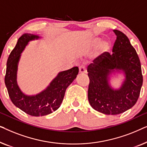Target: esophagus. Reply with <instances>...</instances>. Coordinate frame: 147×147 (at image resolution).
<instances>
[{
  "instance_id": "1",
  "label": "esophagus",
  "mask_w": 147,
  "mask_h": 147,
  "mask_svg": "<svg viewBox=\"0 0 147 147\" xmlns=\"http://www.w3.org/2000/svg\"><path fill=\"white\" fill-rule=\"evenodd\" d=\"M86 66L84 65H80V67H79V72H80V74H84V73H86Z\"/></svg>"
}]
</instances>
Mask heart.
Returning <instances> with one entry per match:
<instances>
[{
	"mask_svg": "<svg viewBox=\"0 0 147 147\" xmlns=\"http://www.w3.org/2000/svg\"><path fill=\"white\" fill-rule=\"evenodd\" d=\"M98 45H99V51L101 54H104L109 51L110 49V44L108 41H102V39L100 37H94L90 41V45L91 47H96Z\"/></svg>",
	"mask_w": 147,
	"mask_h": 147,
	"instance_id": "b5f03b06",
	"label": "heart"
}]
</instances>
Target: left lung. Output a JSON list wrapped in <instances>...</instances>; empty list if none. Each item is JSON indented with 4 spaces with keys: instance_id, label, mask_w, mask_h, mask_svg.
<instances>
[{
    "instance_id": "obj_1",
    "label": "left lung",
    "mask_w": 147,
    "mask_h": 147,
    "mask_svg": "<svg viewBox=\"0 0 147 147\" xmlns=\"http://www.w3.org/2000/svg\"><path fill=\"white\" fill-rule=\"evenodd\" d=\"M116 39L112 53L102 54L88 66L90 78L88 100L94 110L116 115L131 108L139 97L142 85L141 65L136 50L125 34L114 30ZM115 70L122 71L125 80L120 89H112L108 83Z\"/></svg>"
}]
</instances>
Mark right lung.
<instances>
[{
	"label": "right lung",
	"mask_w": 147,
	"mask_h": 147,
	"mask_svg": "<svg viewBox=\"0 0 147 147\" xmlns=\"http://www.w3.org/2000/svg\"><path fill=\"white\" fill-rule=\"evenodd\" d=\"M38 35L25 33L18 39L17 43L7 60L5 78L6 87L11 101L25 113L33 116L49 114L60 107L65 90L76 79L79 72L78 67L59 72L49 86L35 96H27L21 91L17 83V72L21 53L29 41L39 39Z\"/></svg>",
	"instance_id": "right-lung-1"
}]
</instances>
